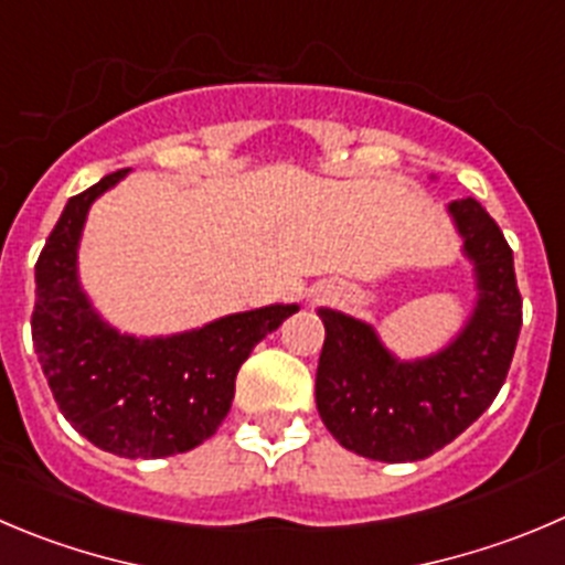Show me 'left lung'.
<instances>
[{
	"instance_id": "1",
	"label": "left lung",
	"mask_w": 565,
	"mask_h": 565,
	"mask_svg": "<svg viewBox=\"0 0 565 565\" xmlns=\"http://www.w3.org/2000/svg\"><path fill=\"white\" fill-rule=\"evenodd\" d=\"M449 216L475 263L477 305L440 352L399 360L372 324L319 310L327 338L316 407L349 452L385 463L429 458L488 411L508 377L521 330L513 249L475 196L455 199Z\"/></svg>"
}]
</instances>
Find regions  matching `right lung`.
Wrapping results in <instances>:
<instances>
[{
	"instance_id": "right-lung-1",
	"label": "right lung",
	"mask_w": 565,
	"mask_h": 565,
	"mask_svg": "<svg viewBox=\"0 0 565 565\" xmlns=\"http://www.w3.org/2000/svg\"><path fill=\"white\" fill-rule=\"evenodd\" d=\"M125 174L102 177L63 207L35 263L32 343L57 407L94 447L130 460L169 458L216 433L241 363L299 305L224 316L177 335L113 330L79 288L77 246L90 205Z\"/></svg>"
}]
</instances>
